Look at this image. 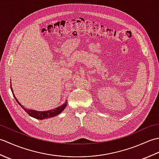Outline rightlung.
<instances>
[{"label": "right lung", "mask_w": 159, "mask_h": 159, "mask_svg": "<svg viewBox=\"0 0 159 159\" xmlns=\"http://www.w3.org/2000/svg\"><path fill=\"white\" fill-rule=\"evenodd\" d=\"M10 87H11V90L13 93V97L15 98V99L16 100V102L18 103L19 105H20L22 109L25 110L26 113H27L30 116L33 117L35 118V119L38 120H43V119H47V118H50V117H52L54 116H56L57 115H59V113H61L62 111L64 110V109L67 106V100H66V102L63 103V104H62L61 106H60L57 108H55V109H52V110H49V111H35L33 109H26L24 106H22L21 104L20 103L19 101L18 100V99L16 98V97L15 96V94L13 92L12 87H11V83L10 84Z\"/></svg>", "instance_id": "right-lung-1"}]
</instances>
